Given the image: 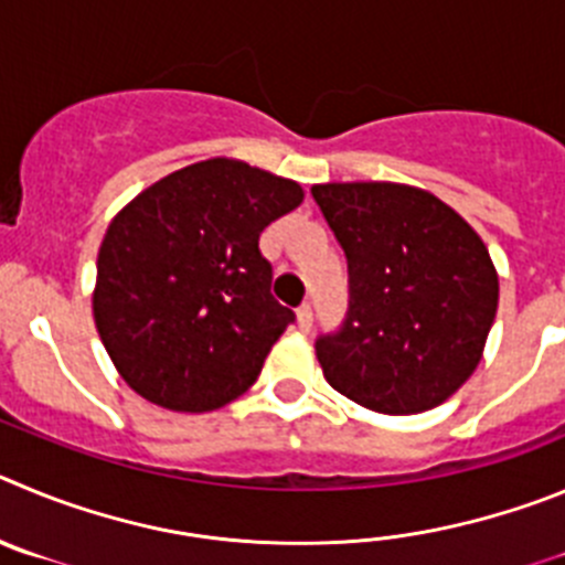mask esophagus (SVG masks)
Masks as SVG:
<instances>
[{
    "instance_id": "obj_1",
    "label": "esophagus",
    "mask_w": 565,
    "mask_h": 565,
    "mask_svg": "<svg viewBox=\"0 0 565 565\" xmlns=\"http://www.w3.org/2000/svg\"><path fill=\"white\" fill-rule=\"evenodd\" d=\"M295 318H298L301 332H309V329H312V307H309V303H301V307L295 309Z\"/></svg>"
}]
</instances>
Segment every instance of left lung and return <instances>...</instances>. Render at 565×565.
Masks as SVG:
<instances>
[{"label": "left lung", "mask_w": 565, "mask_h": 565, "mask_svg": "<svg viewBox=\"0 0 565 565\" xmlns=\"http://www.w3.org/2000/svg\"><path fill=\"white\" fill-rule=\"evenodd\" d=\"M312 196L349 264L343 327L315 340L334 391L377 414H422L467 383L498 309L484 242L422 188L327 182Z\"/></svg>", "instance_id": "8db88e82"}]
</instances>
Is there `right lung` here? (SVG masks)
Instances as JSON below:
<instances>
[{"label": "right lung", "mask_w": 565, "mask_h": 565, "mask_svg": "<svg viewBox=\"0 0 565 565\" xmlns=\"http://www.w3.org/2000/svg\"><path fill=\"white\" fill-rule=\"evenodd\" d=\"M301 200L298 182L213 157L162 177L111 220L93 312L129 388L202 414L256 383L295 320L273 298L258 236Z\"/></svg>", "instance_id": "1"}]
</instances>
